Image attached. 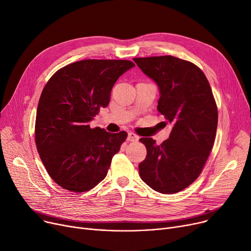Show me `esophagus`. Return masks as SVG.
<instances>
[{"instance_id":"esophagus-1","label":"esophagus","mask_w":251,"mask_h":251,"mask_svg":"<svg viewBox=\"0 0 251 251\" xmlns=\"http://www.w3.org/2000/svg\"><path fill=\"white\" fill-rule=\"evenodd\" d=\"M138 139H139V137L136 134H134L132 132H129L128 133V136H127V140L128 141H137Z\"/></svg>"}]
</instances>
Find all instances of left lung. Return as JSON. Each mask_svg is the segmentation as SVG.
Here are the masks:
<instances>
[{"label": "left lung", "instance_id": "left-lung-1", "mask_svg": "<svg viewBox=\"0 0 251 251\" xmlns=\"http://www.w3.org/2000/svg\"><path fill=\"white\" fill-rule=\"evenodd\" d=\"M133 61L159 87L157 111L173 126L160 146L151 137L140 138L148 152L138 166L139 176L157 192H179L200 176L214 146L218 109L212 88L188 61L173 56Z\"/></svg>", "mask_w": 251, "mask_h": 251}]
</instances>
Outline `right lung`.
Returning <instances> with one entry per match:
<instances>
[{
  "label": "right lung",
  "mask_w": 251,
  "mask_h": 251,
  "mask_svg": "<svg viewBox=\"0 0 251 251\" xmlns=\"http://www.w3.org/2000/svg\"><path fill=\"white\" fill-rule=\"evenodd\" d=\"M134 64L127 60H83L58 70L39 98L35 143L49 175L73 192L94 188L107 176L127 133H110L90 122L110 102L118 78Z\"/></svg>",
  "instance_id": "right-lung-1"
}]
</instances>
